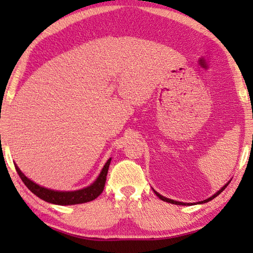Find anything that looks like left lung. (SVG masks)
<instances>
[{"instance_id":"8db88e82","label":"left lung","mask_w":253,"mask_h":253,"mask_svg":"<svg viewBox=\"0 0 253 253\" xmlns=\"http://www.w3.org/2000/svg\"><path fill=\"white\" fill-rule=\"evenodd\" d=\"M229 183H230V181L225 184V185L221 188V190H219L216 192L215 194H213L211 198H209V199H207V200H204V201H201V202H199V204H202V203H207V202H209V201H211V200H213L214 198H216L217 195H219L221 192H223L224 190H225V187L229 185ZM155 192V194L158 196V198H160L162 201H165V202H168V203H172V204H176V205H190V204H187V203H183V202H177V201H174V200H170V199H168V198H165V196H163V195H161L160 193H157L156 191H154ZM192 204V203H191Z\"/></svg>"}]
</instances>
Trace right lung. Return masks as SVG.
<instances>
[{
    "label": "right lung",
    "mask_w": 253,
    "mask_h": 253,
    "mask_svg": "<svg viewBox=\"0 0 253 253\" xmlns=\"http://www.w3.org/2000/svg\"><path fill=\"white\" fill-rule=\"evenodd\" d=\"M111 158L108 161L104 166V169H101L99 176L93 182L90 186L81 188V190L77 191H69V192H62V191H54V190H49V188H45L43 186H40L32 182L31 179H29L25 175L21 172L18 165L14 164L16 172H18L19 176L22 179V182L27 185L30 191L32 192L33 194H36L38 198L41 200L45 201V202L52 203V204H58V205H74V204H81L85 202H90V201L97 199L98 196L101 194V192L104 191L105 183H106V177L107 173H108L109 164H110Z\"/></svg>",
    "instance_id": "1"
}]
</instances>
